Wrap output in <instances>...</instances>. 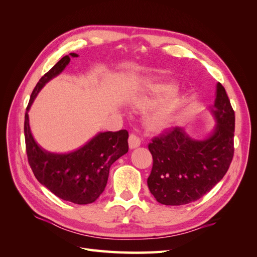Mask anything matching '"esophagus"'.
Returning a JSON list of instances; mask_svg holds the SVG:
<instances>
[{
	"label": "esophagus",
	"mask_w": 257,
	"mask_h": 257,
	"mask_svg": "<svg viewBox=\"0 0 257 257\" xmlns=\"http://www.w3.org/2000/svg\"><path fill=\"white\" fill-rule=\"evenodd\" d=\"M142 144V141L141 138H139V136L135 133H131L130 137H128V146L131 149H134V148H137L141 146Z\"/></svg>",
	"instance_id": "obj_1"
}]
</instances>
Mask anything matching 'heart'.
<instances>
[{
	"label": "heart",
	"instance_id": "obj_1",
	"mask_svg": "<svg viewBox=\"0 0 257 257\" xmlns=\"http://www.w3.org/2000/svg\"><path fill=\"white\" fill-rule=\"evenodd\" d=\"M174 91L175 87L173 84H157L151 89L150 96H144L134 99L133 106L144 109V108L152 103L154 98L165 96L147 115L146 125L149 130L160 131L164 128L172 119L179 106V97Z\"/></svg>",
	"mask_w": 257,
	"mask_h": 257
}]
</instances>
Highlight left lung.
<instances>
[{
  "instance_id": "obj_1",
  "label": "left lung",
  "mask_w": 257,
  "mask_h": 257,
  "mask_svg": "<svg viewBox=\"0 0 257 257\" xmlns=\"http://www.w3.org/2000/svg\"><path fill=\"white\" fill-rule=\"evenodd\" d=\"M211 112L217 124L205 141L192 139L176 126L148 146L153 165L147 182L159 203L180 206L196 201L227 173L235 150V111L220 82Z\"/></svg>"
}]
</instances>
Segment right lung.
I'll list each match as a JSON object with an SVG mask.
<instances>
[{"instance_id": "right-lung-1", "label": "right lung", "mask_w": 257, "mask_h": 257, "mask_svg": "<svg viewBox=\"0 0 257 257\" xmlns=\"http://www.w3.org/2000/svg\"><path fill=\"white\" fill-rule=\"evenodd\" d=\"M71 57H77L71 53ZM65 56L46 73L31 94L25 114V138L28 161L36 179L58 197L78 205L95 201L105 190L109 169L113 163L128 151V132H105L79 150L56 154L43 150L31 134L28 110L40 90L69 63Z\"/></svg>"}]
</instances>
